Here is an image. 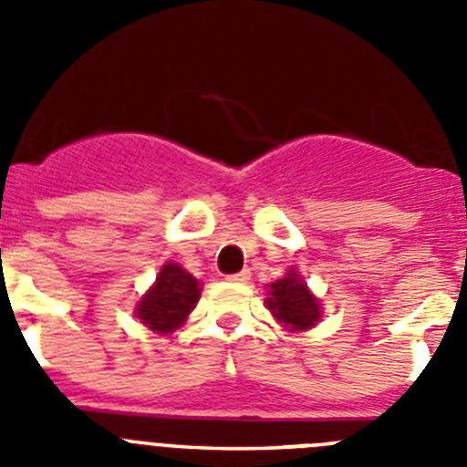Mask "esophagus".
<instances>
[{"label": "esophagus", "mask_w": 467, "mask_h": 467, "mask_svg": "<svg viewBox=\"0 0 467 467\" xmlns=\"http://www.w3.org/2000/svg\"><path fill=\"white\" fill-rule=\"evenodd\" d=\"M229 280H234V283H247V280H250V271H247V269H243L241 274H234V275H229Z\"/></svg>", "instance_id": "34e87169"}]
</instances>
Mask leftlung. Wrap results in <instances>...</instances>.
I'll return each mask as SVG.
<instances>
[{
  "label": "left lung",
  "instance_id": "8db88e82",
  "mask_svg": "<svg viewBox=\"0 0 467 467\" xmlns=\"http://www.w3.org/2000/svg\"><path fill=\"white\" fill-rule=\"evenodd\" d=\"M266 308L290 332L311 329L323 316L320 313V301L311 295L306 283L301 280V275L295 269H290L283 278L269 285Z\"/></svg>",
  "mask_w": 467,
  "mask_h": 467
}]
</instances>
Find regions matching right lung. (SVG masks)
Masks as SVG:
<instances>
[{
  "instance_id": "add662e5",
  "label": "right lung",
  "mask_w": 467,
  "mask_h": 467,
  "mask_svg": "<svg viewBox=\"0 0 467 467\" xmlns=\"http://www.w3.org/2000/svg\"><path fill=\"white\" fill-rule=\"evenodd\" d=\"M198 296H201L198 280L187 274L180 264L168 262L161 266L156 283L138 301L135 316L151 332L171 334L187 320L192 308L196 306Z\"/></svg>"
}]
</instances>
